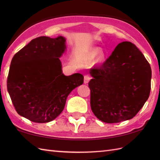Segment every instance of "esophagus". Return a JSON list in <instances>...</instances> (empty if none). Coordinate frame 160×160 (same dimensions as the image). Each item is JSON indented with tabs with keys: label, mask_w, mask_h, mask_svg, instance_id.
Segmentation results:
<instances>
[{
	"label": "esophagus",
	"mask_w": 160,
	"mask_h": 160,
	"mask_svg": "<svg viewBox=\"0 0 160 160\" xmlns=\"http://www.w3.org/2000/svg\"><path fill=\"white\" fill-rule=\"evenodd\" d=\"M91 77L89 76V75H85L84 76V84H87L88 82H89V80H91Z\"/></svg>",
	"instance_id": "esophagus-1"
}]
</instances>
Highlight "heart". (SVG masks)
<instances>
[{"label": "heart", "instance_id": "obj_1", "mask_svg": "<svg viewBox=\"0 0 160 160\" xmlns=\"http://www.w3.org/2000/svg\"><path fill=\"white\" fill-rule=\"evenodd\" d=\"M98 52H99V50H98V49L94 50L93 52H92V53H91V56H92V57H95V56L98 55ZM104 58H105V56H104V54L103 53H100V56H99V60L102 61V60H104Z\"/></svg>", "mask_w": 160, "mask_h": 160}]
</instances>
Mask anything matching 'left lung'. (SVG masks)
Instances as JSON below:
<instances>
[{"mask_svg": "<svg viewBox=\"0 0 160 160\" xmlns=\"http://www.w3.org/2000/svg\"><path fill=\"white\" fill-rule=\"evenodd\" d=\"M89 73L91 110L106 123L132 119L150 95V64L130 42L118 45L107 60Z\"/></svg>", "mask_w": 160, "mask_h": 160, "instance_id": "obj_1", "label": "left lung"}]
</instances>
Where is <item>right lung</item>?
Returning <instances> with one entry per match:
<instances>
[{
	"mask_svg": "<svg viewBox=\"0 0 160 160\" xmlns=\"http://www.w3.org/2000/svg\"><path fill=\"white\" fill-rule=\"evenodd\" d=\"M65 49L64 37L40 36L13 57L7 87L20 115L36 123L52 121L62 113L69 94L82 84V74L62 73L59 58Z\"/></svg>",
	"mask_w": 160,
	"mask_h": 160,
	"instance_id": "1",
	"label": "right lung"
}]
</instances>
